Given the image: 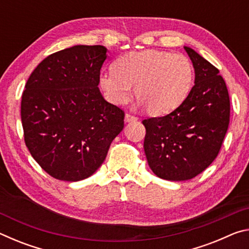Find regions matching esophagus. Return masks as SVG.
Listing matches in <instances>:
<instances>
[{
  "mask_svg": "<svg viewBox=\"0 0 249 249\" xmlns=\"http://www.w3.org/2000/svg\"><path fill=\"white\" fill-rule=\"evenodd\" d=\"M135 121H137V117H135L134 115H132V114H125V122L126 123H130V122H135Z\"/></svg>",
  "mask_w": 249,
  "mask_h": 249,
  "instance_id": "1",
  "label": "esophagus"
}]
</instances>
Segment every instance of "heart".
<instances>
[{
  "label": "heart",
  "instance_id": "1",
  "mask_svg": "<svg viewBox=\"0 0 249 249\" xmlns=\"http://www.w3.org/2000/svg\"><path fill=\"white\" fill-rule=\"evenodd\" d=\"M195 70L190 59L181 53L148 49L120 57L114 70L101 72L99 84L104 96L115 105L135 95L151 115L168 114L190 93Z\"/></svg>",
  "mask_w": 249,
  "mask_h": 249
}]
</instances>
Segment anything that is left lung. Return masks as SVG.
<instances>
[{"label":"left lung","mask_w":249,"mask_h":249,"mask_svg":"<svg viewBox=\"0 0 249 249\" xmlns=\"http://www.w3.org/2000/svg\"><path fill=\"white\" fill-rule=\"evenodd\" d=\"M190 57L195 86L170 114L142 121L144 150L150 169L159 178H195L216 158L230 124V96L220 71L196 50Z\"/></svg>","instance_id":"obj_1"}]
</instances>
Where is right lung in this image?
I'll list each match as a JSON object with an SVG mask.
<instances>
[{"mask_svg": "<svg viewBox=\"0 0 249 249\" xmlns=\"http://www.w3.org/2000/svg\"><path fill=\"white\" fill-rule=\"evenodd\" d=\"M104 46L77 45L45 58L28 78L20 103L24 140L53 178L94 174L124 127V112L99 90Z\"/></svg>", "mask_w": 249, "mask_h": 249, "instance_id": "1", "label": "right lung"}]
</instances>
